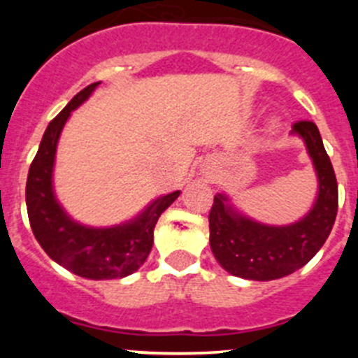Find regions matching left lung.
Returning a JSON list of instances; mask_svg holds the SVG:
<instances>
[{
	"label": "left lung",
	"instance_id": "obj_1",
	"mask_svg": "<svg viewBox=\"0 0 358 358\" xmlns=\"http://www.w3.org/2000/svg\"><path fill=\"white\" fill-rule=\"evenodd\" d=\"M292 133L306 143L319 176V196L312 211L294 225L270 227L252 222L227 204L218 194L209 211V244L220 265L232 275L273 280L301 268L324 246L338 215V182L312 121H296Z\"/></svg>",
	"mask_w": 358,
	"mask_h": 358
}]
</instances>
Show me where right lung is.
Masks as SVG:
<instances>
[{
	"label": "right lung",
	"instance_id": "add662e5",
	"mask_svg": "<svg viewBox=\"0 0 358 358\" xmlns=\"http://www.w3.org/2000/svg\"><path fill=\"white\" fill-rule=\"evenodd\" d=\"M100 83L86 86L46 128L25 185L29 223L46 255L86 279H121L136 272L154 244V227L164 209L175 202L180 190L154 201L138 218L112 229H90L72 222L53 196L52 173L60 131L76 107L81 106Z\"/></svg>",
	"mask_w": 358,
	"mask_h": 358
}]
</instances>
